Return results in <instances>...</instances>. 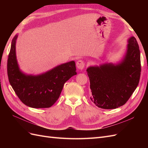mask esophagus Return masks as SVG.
<instances>
[{
  "label": "esophagus",
  "mask_w": 148,
  "mask_h": 148,
  "mask_svg": "<svg viewBox=\"0 0 148 148\" xmlns=\"http://www.w3.org/2000/svg\"><path fill=\"white\" fill-rule=\"evenodd\" d=\"M77 66L80 70H83L85 67V62L82 60H79L77 62Z\"/></svg>",
  "instance_id": "obj_1"
}]
</instances>
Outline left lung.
I'll return each instance as SVG.
<instances>
[{"instance_id":"left-lung-1","label":"left lung","mask_w":148,"mask_h":148,"mask_svg":"<svg viewBox=\"0 0 148 148\" xmlns=\"http://www.w3.org/2000/svg\"><path fill=\"white\" fill-rule=\"evenodd\" d=\"M140 51L135 37L128 39L127 51L120 64L90 66L91 101L98 107L113 109L124 105L137 88L141 75Z\"/></svg>"}]
</instances>
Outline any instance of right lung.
<instances>
[{"instance_id": "add662e5", "label": "right lung", "mask_w": 148, "mask_h": 148, "mask_svg": "<svg viewBox=\"0 0 148 148\" xmlns=\"http://www.w3.org/2000/svg\"><path fill=\"white\" fill-rule=\"evenodd\" d=\"M17 36L12 39L7 60L10 84L20 101L33 108H49L59 99L65 83L77 75L74 61L62 64L47 72L26 75L20 71L15 53Z\"/></svg>"}]
</instances>
